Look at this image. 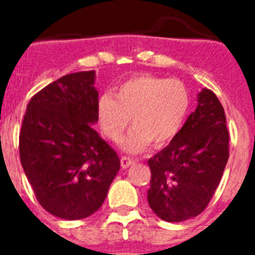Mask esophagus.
I'll return each instance as SVG.
<instances>
[{
    "label": "esophagus",
    "instance_id": "1",
    "mask_svg": "<svg viewBox=\"0 0 255 255\" xmlns=\"http://www.w3.org/2000/svg\"><path fill=\"white\" fill-rule=\"evenodd\" d=\"M135 164V161L132 159H129V157H126V156H123L122 159H120V165H122V168H128V167H131V165H133Z\"/></svg>",
    "mask_w": 255,
    "mask_h": 255
}]
</instances>
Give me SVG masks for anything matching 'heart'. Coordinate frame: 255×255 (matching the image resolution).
<instances>
[{
    "label": "heart",
    "instance_id": "b5f03b06",
    "mask_svg": "<svg viewBox=\"0 0 255 255\" xmlns=\"http://www.w3.org/2000/svg\"><path fill=\"white\" fill-rule=\"evenodd\" d=\"M190 108V95L178 79L143 74L118 88L115 98L100 96L98 119L111 141H119L131 123L133 129L120 143L128 153H140L149 144L164 147L177 136Z\"/></svg>",
    "mask_w": 255,
    "mask_h": 255
}]
</instances>
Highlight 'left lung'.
Segmentation results:
<instances>
[{
    "label": "left lung",
    "instance_id": "1",
    "mask_svg": "<svg viewBox=\"0 0 255 255\" xmlns=\"http://www.w3.org/2000/svg\"><path fill=\"white\" fill-rule=\"evenodd\" d=\"M197 102L177 136L148 160V204L164 221L181 222L204 212L229 159L222 104L208 88L198 92Z\"/></svg>",
    "mask_w": 255,
    "mask_h": 255
}]
</instances>
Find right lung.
Instances as JSON below:
<instances>
[{
	"mask_svg": "<svg viewBox=\"0 0 255 255\" xmlns=\"http://www.w3.org/2000/svg\"><path fill=\"white\" fill-rule=\"evenodd\" d=\"M95 71L59 78L31 98L19 133L22 168L42 208L63 220L99 209L120 169L119 156L92 128Z\"/></svg>",
	"mask_w": 255,
	"mask_h": 255,
	"instance_id": "1",
	"label": "right lung"
}]
</instances>
